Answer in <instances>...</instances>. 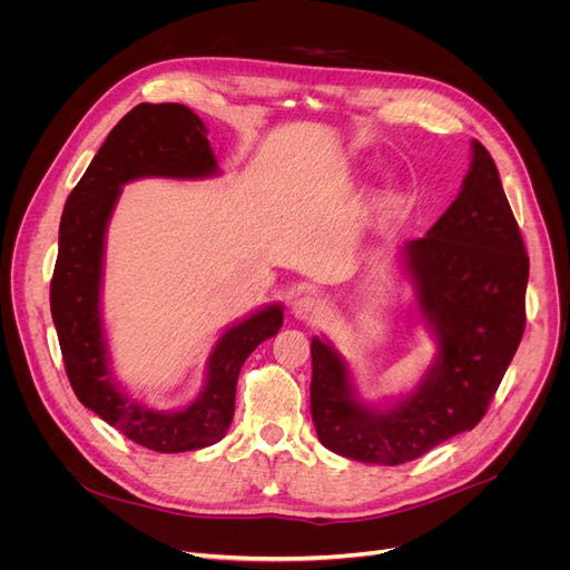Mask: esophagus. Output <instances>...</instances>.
I'll return each instance as SVG.
<instances>
[{
	"instance_id": "34e87169",
	"label": "esophagus",
	"mask_w": 570,
	"mask_h": 570,
	"mask_svg": "<svg viewBox=\"0 0 570 570\" xmlns=\"http://www.w3.org/2000/svg\"><path fill=\"white\" fill-rule=\"evenodd\" d=\"M293 316L305 321V323H316L323 316V307L316 297H309V295L297 297V301L293 303Z\"/></svg>"
}]
</instances>
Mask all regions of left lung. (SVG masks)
Returning <instances> with one entry per match:
<instances>
[{
    "mask_svg": "<svg viewBox=\"0 0 570 570\" xmlns=\"http://www.w3.org/2000/svg\"><path fill=\"white\" fill-rule=\"evenodd\" d=\"M460 196L425 237L404 245L417 309L439 355L415 391L379 411L355 400L342 355L312 340V421L348 460L395 466L473 430L520 346L529 256L488 149L473 140Z\"/></svg>",
    "mask_w": 570,
    "mask_h": 570,
    "instance_id": "left-lung-1",
    "label": "left lung"
}]
</instances>
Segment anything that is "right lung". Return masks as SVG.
I'll return each mask as SVG.
<instances>
[{
	"mask_svg": "<svg viewBox=\"0 0 570 570\" xmlns=\"http://www.w3.org/2000/svg\"><path fill=\"white\" fill-rule=\"evenodd\" d=\"M215 173L217 159L198 115L183 104H140L108 134L69 194L59 222L50 312L73 393L108 425L157 453H187L224 439L233 421L239 370L284 323L282 307L269 305L228 327L207 361L203 393L187 409H149L112 381L99 293L104 237L119 187L138 177L196 179Z\"/></svg>",
	"mask_w": 570,
	"mask_h": 570,
	"instance_id": "right-lung-1",
	"label": "right lung"
}]
</instances>
